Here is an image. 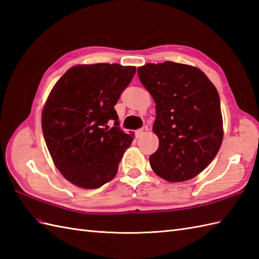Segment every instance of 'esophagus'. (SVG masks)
<instances>
[{
	"instance_id": "obj_1",
	"label": "esophagus",
	"mask_w": 259,
	"mask_h": 259,
	"mask_svg": "<svg viewBox=\"0 0 259 259\" xmlns=\"http://www.w3.org/2000/svg\"><path fill=\"white\" fill-rule=\"evenodd\" d=\"M148 133V126L147 125H145V126H142V128H140V129H138L136 131V136L138 137H141V136H144L145 134H147Z\"/></svg>"
}]
</instances>
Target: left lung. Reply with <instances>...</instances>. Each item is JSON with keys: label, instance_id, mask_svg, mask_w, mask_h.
I'll use <instances>...</instances> for the list:
<instances>
[{"label": "left lung", "instance_id": "obj_1", "mask_svg": "<svg viewBox=\"0 0 259 259\" xmlns=\"http://www.w3.org/2000/svg\"><path fill=\"white\" fill-rule=\"evenodd\" d=\"M138 75L156 102L153 133L159 138L150 166L159 177L179 183L196 177L223 142L221 99L207 75L191 65L148 63Z\"/></svg>", "mask_w": 259, "mask_h": 259}]
</instances>
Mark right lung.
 I'll return each instance as SVG.
<instances>
[{"mask_svg": "<svg viewBox=\"0 0 259 259\" xmlns=\"http://www.w3.org/2000/svg\"><path fill=\"white\" fill-rule=\"evenodd\" d=\"M135 73L117 63L75 65L53 87L42 131L54 164L73 185L95 189L117 175L134 133L120 129L114 106Z\"/></svg>", "mask_w": 259, "mask_h": 259, "instance_id": "1", "label": "right lung"}]
</instances>
